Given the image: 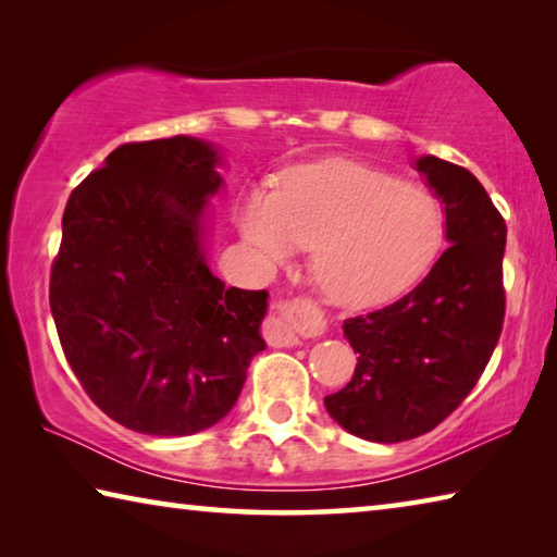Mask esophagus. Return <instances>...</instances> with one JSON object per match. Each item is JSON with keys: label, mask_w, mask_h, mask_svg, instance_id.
<instances>
[{"label": "esophagus", "mask_w": 557, "mask_h": 557, "mask_svg": "<svg viewBox=\"0 0 557 557\" xmlns=\"http://www.w3.org/2000/svg\"><path fill=\"white\" fill-rule=\"evenodd\" d=\"M323 327V315L308 298H284L273 306L263 337L271 347H296L300 337L318 335Z\"/></svg>", "instance_id": "34e87169"}]
</instances>
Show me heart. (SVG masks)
Here are the masks:
<instances>
[{
	"label": "heart",
	"mask_w": 557,
	"mask_h": 557,
	"mask_svg": "<svg viewBox=\"0 0 557 557\" xmlns=\"http://www.w3.org/2000/svg\"><path fill=\"white\" fill-rule=\"evenodd\" d=\"M249 247L276 267L313 249L310 273L343 306H376L411 288L445 237V208L423 185L352 161L288 173L253 188L239 212Z\"/></svg>",
	"instance_id": "1"
}]
</instances>
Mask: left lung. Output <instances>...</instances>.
I'll return each instance as SVG.
<instances>
[{"instance_id":"obj_1","label":"left lung","mask_w":557,"mask_h":557,"mask_svg":"<svg viewBox=\"0 0 557 557\" xmlns=\"http://www.w3.org/2000/svg\"><path fill=\"white\" fill-rule=\"evenodd\" d=\"M416 165L445 205L450 247L411 294L345 320L357 367L325 396L327 413L372 443L411 441L443 423L480 382L506 313L502 212L462 165L435 156Z\"/></svg>"}]
</instances>
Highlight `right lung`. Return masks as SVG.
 Here are the masks:
<instances>
[{
    "label": "right lung",
    "mask_w": 557,
    "mask_h": 557,
    "mask_svg": "<svg viewBox=\"0 0 557 557\" xmlns=\"http://www.w3.org/2000/svg\"><path fill=\"white\" fill-rule=\"evenodd\" d=\"M214 165L193 136L122 144L65 205L48 288L58 337L92 404L136 433L222 421L267 347V290L224 288L205 263Z\"/></svg>",
    "instance_id": "obj_1"
}]
</instances>
